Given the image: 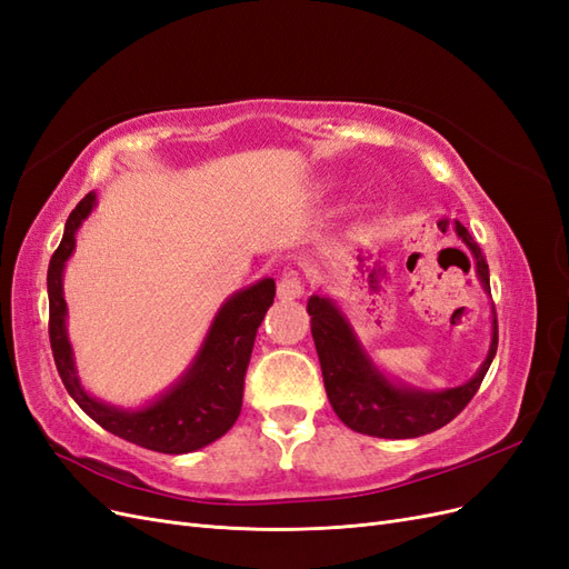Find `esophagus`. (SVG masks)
I'll list each match as a JSON object with an SVG mask.
<instances>
[{
  "mask_svg": "<svg viewBox=\"0 0 569 569\" xmlns=\"http://www.w3.org/2000/svg\"><path fill=\"white\" fill-rule=\"evenodd\" d=\"M303 295V282L297 272H284L278 280V297L282 301H295Z\"/></svg>",
  "mask_w": 569,
  "mask_h": 569,
  "instance_id": "1",
  "label": "esophagus"
}]
</instances>
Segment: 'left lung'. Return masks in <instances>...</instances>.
<instances>
[{"label":"left lung","mask_w":569,"mask_h":569,"mask_svg":"<svg viewBox=\"0 0 569 569\" xmlns=\"http://www.w3.org/2000/svg\"><path fill=\"white\" fill-rule=\"evenodd\" d=\"M456 234L472 251L479 282L487 295H491L489 266L479 244L458 220ZM306 311L311 316V332L320 358L327 399H330L343 425L368 437L412 439L449 425L472 401L498 349V322L493 311L489 356L472 380L443 391H420L389 382L372 366L349 320L343 318L332 299L313 295L308 299Z\"/></svg>","instance_id":"1"}]
</instances>
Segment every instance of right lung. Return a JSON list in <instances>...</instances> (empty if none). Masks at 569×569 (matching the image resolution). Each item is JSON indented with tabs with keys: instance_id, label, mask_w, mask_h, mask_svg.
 <instances>
[{
	"instance_id": "add662e5",
	"label": "right lung",
	"mask_w": 569,
	"mask_h": 569,
	"mask_svg": "<svg viewBox=\"0 0 569 569\" xmlns=\"http://www.w3.org/2000/svg\"><path fill=\"white\" fill-rule=\"evenodd\" d=\"M94 192L84 197L66 220L59 249L47 270L49 291V343L66 391L107 432L159 453H189L220 439L242 412L244 375L253 351V339L274 299V280L266 278L226 303L206 335L194 363L157 401L140 410L107 406L82 389L73 349L66 335L63 268L76 249V230L90 216Z\"/></svg>"
}]
</instances>
